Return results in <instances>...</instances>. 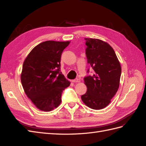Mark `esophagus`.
<instances>
[{"label":"esophagus","instance_id":"esophagus-1","mask_svg":"<svg viewBox=\"0 0 146 146\" xmlns=\"http://www.w3.org/2000/svg\"><path fill=\"white\" fill-rule=\"evenodd\" d=\"M72 82H74V83H77V82H80V80H79V79H75V80H72Z\"/></svg>","mask_w":146,"mask_h":146}]
</instances>
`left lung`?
I'll return each mask as SVG.
<instances>
[{"mask_svg": "<svg viewBox=\"0 0 146 146\" xmlns=\"http://www.w3.org/2000/svg\"><path fill=\"white\" fill-rule=\"evenodd\" d=\"M85 40L87 62L94 73L84 78L87 92L81 95V100L91 109L99 110L109 105L117 92L121 66L113 48L108 43L97 38Z\"/></svg>", "mask_w": 146, "mask_h": 146, "instance_id": "obj_1", "label": "left lung"}]
</instances>
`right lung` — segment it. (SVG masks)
I'll list each match as a JSON object with an SVG mask.
<instances>
[{
  "label": "right lung",
  "instance_id": "obj_1",
  "mask_svg": "<svg viewBox=\"0 0 146 146\" xmlns=\"http://www.w3.org/2000/svg\"><path fill=\"white\" fill-rule=\"evenodd\" d=\"M70 41H46L36 45L23 65L21 81L28 98L38 110L51 111L60 105L70 82L60 72V59Z\"/></svg>",
  "mask_w": 146,
  "mask_h": 146
}]
</instances>
